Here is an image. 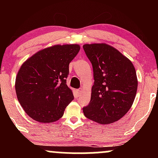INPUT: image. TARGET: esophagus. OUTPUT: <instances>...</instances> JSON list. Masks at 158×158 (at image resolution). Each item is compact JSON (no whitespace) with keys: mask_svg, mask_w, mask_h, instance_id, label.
I'll list each match as a JSON object with an SVG mask.
<instances>
[{"mask_svg":"<svg viewBox=\"0 0 158 158\" xmlns=\"http://www.w3.org/2000/svg\"><path fill=\"white\" fill-rule=\"evenodd\" d=\"M81 90H79V89H78L77 90V94H78V96H79V97L81 95Z\"/></svg>","mask_w":158,"mask_h":158,"instance_id":"34e87169","label":"esophagus"}]
</instances>
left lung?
Returning <instances> with one entry per match:
<instances>
[{
  "mask_svg": "<svg viewBox=\"0 0 158 158\" xmlns=\"http://www.w3.org/2000/svg\"><path fill=\"white\" fill-rule=\"evenodd\" d=\"M92 64L94 84L89 104L83 108L87 118L110 124L129 110L137 94V79L131 61L106 44L83 45Z\"/></svg>",
  "mask_w": 158,
  "mask_h": 158,
  "instance_id": "1",
  "label": "left lung"
}]
</instances>
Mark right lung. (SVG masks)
<instances>
[{"label":"right lung","mask_w":158,"mask_h":158,"mask_svg":"<svg viewBox=\"0 0 158 158\" xmlns=\"http://www.w3.org/2000/svg\"><path fill=\"white\" fill-rule=\"evenodd\" d=\"M79 50L78 44L55 45L36 52L21 65L15 79L16 95L34 120L57 121L74 99L66 83L69 64Z\"/></svg>","instance_id":"1"}]
</instances>
